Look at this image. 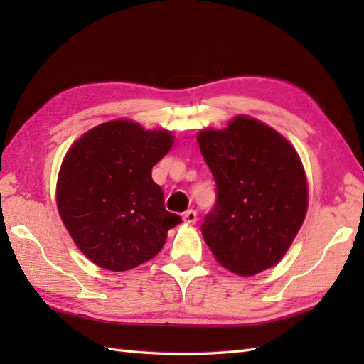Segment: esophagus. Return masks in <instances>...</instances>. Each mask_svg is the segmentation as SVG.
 Instances as JSON below:
<instances>
[{
    "label": "esophagus",
    "instance_id": "1",
    "mask_svg": "<svg viewBox=\"0 0 364 364\" xmlns=\"http://www.w3.org/2000/svg\"><path fill=\"white\" fill-rule=\"evenodd\" d=\"M183 220L186 223H196L197 222V211L194 210H188L183 214Z\"/></svg>",
    "mask_w": 364,
    "mask_h": 364
}]
</instances>
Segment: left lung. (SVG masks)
<instances>
[{"label":"left lung","mask_w":364,"mask_h":364,"mask_svg":"<svg viewBox=\"0 0 364 364\" xmlns=\"http://www.w3.org/2000/svg\"><path fill=\"white\" fill-rule=\"evenodd\" d=\"M215 181L202 225L223 267L249 277L275 266L304 223L308 186L294 146L266 123L237 115L225 129L197 134Z\"/></svg>","instance_id":"8db88e82"}]
</instances>
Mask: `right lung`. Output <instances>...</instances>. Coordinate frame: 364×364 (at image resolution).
<instances>
[{
	"mask_svg": "<svg viewBox=\"0 0 364 364\" xmlns=\"http://www.w3.org/2000/svg\"><path fill=\"white\" fill-rule=\"evenodd\" d=\"M173 145L166 129L112 120L92 128L67 151L56 202L78 249L97 266L122 272L156 257L181 222L164 206L151 168Z\"/></svg>",
	"mask_w": 364,
	"mask_h": 364,
	"instance_id": "obj_1",
	"label": "right lung"
}]
</instances>
